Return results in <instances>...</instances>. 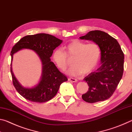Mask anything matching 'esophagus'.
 <instances>
[{
	"mask_svg": "<svg viewBox=\"0 0 132 132\" xmlns=\"http://www.w3.org/2000/svg\"><path fill=\"white\" fill-rule=\"evenodd\" d=\"M68 80H69V81H72V82H77V79H74V78H69Z\"/></svg>",
	"mask_w": 132,
	"mask_h": 132,
	"instance_id": "34e87169",
	"label": "esophagus"
}]
</instances>
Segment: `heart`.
Listing matches in <instances>:
<instances>
[{
	"instance_id": "1",
	"label": "heart",
	"mask_w": 132,
	"mask_h": 132,
	"mask_svg": "<svg viewBox=\"0 0 132 132\" xmlns=\"http://www.w3.org/2000/svg\"><path fill=\"white\" fill-rule=\"evenodd\" d=\"M63 50L56 49L52 53V59L57 68L64 71L68 66V57H73V66L68 73L71 76L88 74L95 69L101 57V48L95 42H86L74 39L63 46Z\"/></svg>"
}]
</instances>
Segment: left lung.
<instances>
[{"label": "left lung", "instance_id": "obj_1", "mask_svg": "<svg viewBox=\"0 0 132 132\" xmlns=\"http://www.w3.org/2000/svg\"><path fill=\"white\" fill-rule=\"evenodd\" d=\"M81 39L91 40L99 45L101 51V66L84 77L88 90L82 95L84 101L94 103L110 98L121 80L124 69V53L117 40L106 32L91 31Z\"/></svg>", "mask_w": 132, "mask_h": 132}]
</instances>
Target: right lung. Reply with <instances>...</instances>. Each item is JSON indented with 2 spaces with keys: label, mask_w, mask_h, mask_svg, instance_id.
Masks as SVG:
<instances>
[{
  "label": "right lung",
  "mask_w": 132,
  "mask_h": 132,
  "mask_svg": "<svg viewBox=\"0 0 132 132\" xmlns=\"http://www.w3.org/2000/svg\"><path fill=\"white\" fill-rule=\"evenodd\" d=\"M62 42V40L52 35L41 33L24 37L13 46L10 53L12 61L14 53L26 48L37 52L42 63L41 81L36 87L32 88L23 87L15 79L12 66L10 67L13 86L25 99L35 102L48 101L56 95L62 82L68 80L66 76L58 70L50 59L53 50Z\"/></svg>",
  "instance_id": "right-lung-1"
}]
</instances>
